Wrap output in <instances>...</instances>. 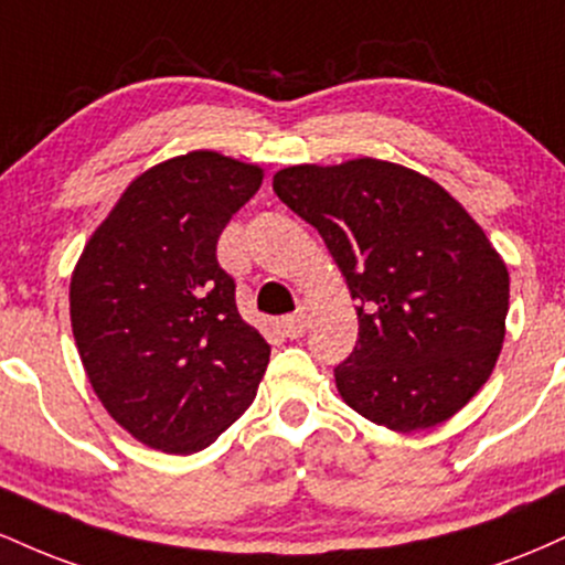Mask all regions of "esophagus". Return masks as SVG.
<instances>
[{
    "label": "esophagus",
    "mask_w": 565,
    "mask_h": 565,
    "mask_svg": "<svg viewBox=\"0 0 565 565\" xmlns=\"http://www.w3.org/2000/svg\"><path fill=\"white\" fill-rule=\"evenodd\" d=\"M281 329L289 340H297V337H302L305 329H308V313H305V310H297V313L287 316V319H281Z\"/></svg>",
    "instance_id": "esophagus-1"
}]
</instances>
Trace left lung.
Listing matches in <instances>:
<instances>
[{
	"instance_id": "obj_1",
	"label": "left lung",
	"mask_w": 565,
	"mask_h": 565,
	"mask_svg": "<svg viewBox=\"0 0 565 565\" xmlns=\"http://www.w3.org/2000/svg\"><path fill=\"white\" fill-rule=\"evenodd\" d=\"M276 196L321 233L359 316L342 401L395 433L454 417L504 342L510 274L481 225L423 172L372 157L295 164Z\"/></svg>"
}]
</instances>
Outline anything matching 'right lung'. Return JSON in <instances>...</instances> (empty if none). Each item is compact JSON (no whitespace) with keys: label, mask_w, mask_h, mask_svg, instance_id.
<instances>
[{"label":"right lung","mask_w":565,"mask_h":565,"mask_svg":"<svg viewBox=\"0 0 565 565\" xmlns=\"http://www.w3.org/2000/svg\"><path fill=\"white\" fill-rule=\"evenodd\" d=\"M263 167L199 148L125 188L71 274V332L103 408L142 446L206 449L257 387L270 345L236 308L217 238Z\"/></svg>","instance_id":"add662e5"}]
</instances>
